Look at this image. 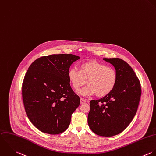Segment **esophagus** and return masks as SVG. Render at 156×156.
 I'll return each instance as SVG.
<instances>
[{"label": "esophagus", "instance_id": "1", "mask_svg": "<svg viewBox=\"0 0 156 156\" xmlns=\"http://www.w3.org/2000/svg\"><path fill=\"white\" fill-rule=\"evenodd\" d=\"M80 104H84V103H85V102H87V101H86V99H83V98H81V99H80Z\"/></svg>", "mask_w": 156, "mask_h": 156}]
</instances>
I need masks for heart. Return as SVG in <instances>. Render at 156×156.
Returning a JSON list of instances; mask_svg holds the SVG:
<instances>
[{
    "mask_svg": "<svg viewBox=\"0 0 156 156\" xmlns=\"http://www.w3.org/2000/svg\"><path fill=\"white\" fill-rule=\"evenodd\" d=\"M68 78L76 92L87 83L88 86L80 91L82 96L96 94L97 97L103 98L114 89L118 80V74L115 68L92 60L81 63L79 71L69 69Z\"/></svg>",
    "mask_w": 156,
    "mask_h": 156,
    "instance_id": "obj_1",
    "label": "heart"
}]
</instances>
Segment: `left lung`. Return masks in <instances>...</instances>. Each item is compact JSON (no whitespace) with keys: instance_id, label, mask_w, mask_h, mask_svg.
Segmentation results:
<instances>
[{"instance_id":"left-lung-1","label":"left lung","mask_w":156,"mask_h":156,"mask_svg":"<svg viewBox=\"0 0 156 156\" xmlns=\"http://www.w3.org/2000/svg\"><path fill=\"white\" fill-rule=\"evenodd\" d=\"M118 74L117 84L106 96L90 101L88 123L95 134L111 137L124 131L136 114L142 93L139 79L134 70L120 58H104Z\"/></svg>"}]
</instances>
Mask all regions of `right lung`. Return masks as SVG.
<instances>
[{"instance_id": "right-lung-1", "label": "right lung", "mask_w": 156, "mask_h": 156, "mask_svg": "<svg viewBox=\"0 0 156 156\" xmlns=\"http://www.w3.org/2000/svg\"><path fill=\"white\" fill-rule=\"evenodd\" d=\"M79 58L71 54H52L38 58L28 68L22 99L28 119L41 131L58 134L69 126L80 98L70 86L68 72Z\"/></svg>"}]
</instances>
